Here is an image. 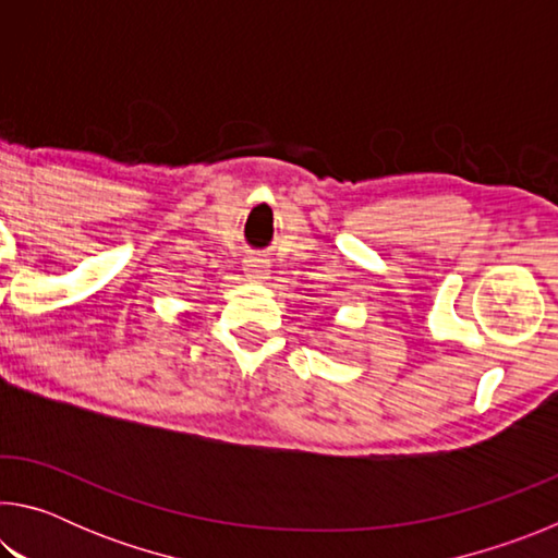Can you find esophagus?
I'll return each instance as SVG.
<instances>
[{
	"mask_svg": "<svg viewBox=\"0 0 558 558\" xmlns=\"http://www.w3.org/2000/svg\"><path fill=\"white\" fill-rule=\"evenodd\" d=\"M245 263V278L248 280H253V282H263L268 278V272H270V263L266 260V258H258V256H251V258H245L243 260Z\"/></svg>",
	"mask_w": 558,
	"mask_h": 558,
	"instance_id": "1",
	"label": "esophagus"
}]
</instances>
